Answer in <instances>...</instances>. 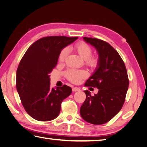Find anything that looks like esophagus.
Here are the masks:
<instances>
[{
	"instance_id": "obj_1",
	"label": "esophagus",
	"mask_w": 147,
	"mask_h": 147,
	"mask_svg": "<svg viewBox=\"0 0 147 147\" xmlns=\"http://www.w3.org/2000/svg\"><path fill=\"white\" fill-rule=\"evenodd\" d=\"M72 91L74 92H77V91H80V89L79 88H77V87H75L72 89Z\"/></svg>"
}]
</instances>
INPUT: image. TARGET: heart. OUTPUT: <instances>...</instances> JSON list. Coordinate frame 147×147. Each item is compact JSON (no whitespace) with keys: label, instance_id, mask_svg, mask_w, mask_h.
Masks as SVG:
<instances>
[{"label":"heart","instance_id":"1","mask_svg":"<svg viewBox=\"0 0 147 147\" xmlns=\"http://www.w3.org/2000/svg\"><path fill=\"white\" fill-rule=\"evenodd\" d=\"M74 49L80 58L85 60L86 64L92 68H96L99 61L98 58L96 56H91L92 54V49L88 44L84 42L78 43L74 47ZM68 53L67 48H64L59 55V61L63 62ZM66 76L67 79L74 83L79 82L83 78L88 76V73L85 70H68L66 71Z\"/></svg>","mask_w":147,"mask_h":147}]
</instances>
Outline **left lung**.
I'll return each instance as SVG.
<instances>
[{"label":"left lung","instance_id":"obj_1","mask_svg":"<svg viewBox=\"0 0 147 147\" xmlns=\"http://www.w3.org/2000/svg\"><path fill=\"white\" fill-rule=\"evenodd\" d=\"M96 50L99 64L85 86L96 87L97 94L84 91L86 98L80 107L82 118L90 124H103L121 110L129 86L126 68L119 53L110 45L98 38L83 37Z\"/></svg>","mask_w":147,"mask_h":147}]
</instances>
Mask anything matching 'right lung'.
Masks as SVG:
<instances>
[{
	"instance_id": "right-lung-1",
	"label": "right lung",
	"mask_w": 147,
	"mask_h": 147,
	"mask_svg": "<svg viewBox=\"0 0 147 147\" xmlns=\"http://www.w3.org/2000/svg\"><path fill=\"white\" fill-rule=\"evenodd\" d=\"M78 37L51 36L33 44L21 60L16 71V89L24 109L32 118L49 121L58 116L63 100L71 93L67 85L51 88L49 74L59 55Z\"/></svg>"
}]
</instances>
